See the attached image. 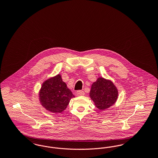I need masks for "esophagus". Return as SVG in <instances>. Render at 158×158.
Returning <instances> with one entry per match:
<instances>
[{
	"mask_svg": "<svg viewBox=\"0 0 158 158\" xmlns=\"http://www.w3.org/2000/svg\"><path fill=\"white\" fill-rule=\"evenodd\" d=\"M84 94H85V92L83 90H77L76 92V95L77 96H83L84 95Z\"/></svg>",
	"mask_w": 158,
	"mask_h": 158,
	"instance_id": "34e87169",
	"label": "esophagus"
}]
</instances>
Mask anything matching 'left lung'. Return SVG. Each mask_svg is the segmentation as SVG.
<instances>
[{
  "label": "left lung",
  "instance_id": "obj_1",
  "mask_svg": "<svg viewBox=\"0 0 158 158\" xmlns=\"http://www.w3.org/2000/svg\"><path fill=\"white\" fill-rule=\"evenodd\" d=\"M118 96V89L110 80L98 77L91 86L89 97L96 107L104 110L114 105Z\"/></svg>",
  "mask_w": 158,
  "mask_h": 158
}]
</instances>
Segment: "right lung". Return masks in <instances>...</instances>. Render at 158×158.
<instances>
[{"label":"right lung","mask_w":158,"mask_h":158,"mask_svg":"<svg viewBox=\"0 0 158 158\" xmlns=\"http://www.w3.org/2000/svg\"><path fill=\"white\" fill-rule=\"evenodd\" d=\"M75 98L60 74L47 79L39 92V100L47 111L55 114L62 113L67 108L70 100Z\"/></svg>","instance_id":"add662e5"}]
</instances>
